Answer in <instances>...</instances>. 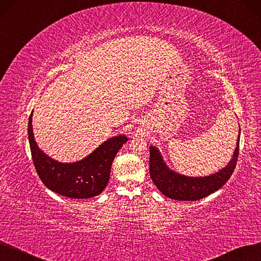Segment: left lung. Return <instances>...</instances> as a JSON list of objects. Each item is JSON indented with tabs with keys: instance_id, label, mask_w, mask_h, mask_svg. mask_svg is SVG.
Here are the masks:
<instances>
[{
	"instance_id": "obj_1",
	"label": "left lung",
	"mask_w": 261,
	"mask_h": 261,
	"mask_svg": "<svg viewBox=\"0 0 261 261\" xmlns=\"http://www.w3.org/2000/svg\"><path fill=\"white\" fill-rule=\"evenodd\" d=\"M238 138L233 158L224 169L203 178H191L169 170L162 159L159 150L150 147V175L156 187L166 196L174 200L196 201L209 196L230 179L239 158Z\"/></svg>"
}]
</instances>
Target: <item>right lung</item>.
Listing matches in <instances>:
<instances>
[{"label": "right lung", "mask_w": 261, "mask_h": 261, "mask_svg": "<svg viewBox=\"0 0 261 261\" xmlns=\"http://www.w3.org/2000/svg\"><path fill=\"white\" fill-rule=\"evenodd\" d=\"M29 141L36 172L49 190L74 199H87L99 195L108 184L112 162L125 136H117L103 142L88 158L72 164H62L40 151L34 140L32 113L29 118Z\"/></svg>", "instance_id": "add662e5"}]
</instances>
